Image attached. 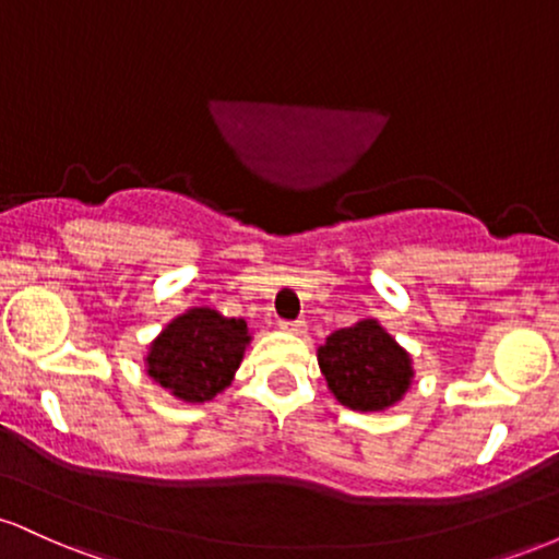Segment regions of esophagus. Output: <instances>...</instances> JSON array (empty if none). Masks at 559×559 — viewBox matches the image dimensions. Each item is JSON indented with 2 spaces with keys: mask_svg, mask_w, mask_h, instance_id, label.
Instances as JSON below:
<instances>
[{
  "mask_svg": "<svg viewBox=\"0 0 559 559\" xmlns=\"http://www.w3.org/2000/svg\"><path fill=\"white\" fill-rule=\"evenodd\" d=\"M281 329L286 333H305V320H281Z\"/></svg>",
  "mask_w": 559,
  "mask_h": 559,
  "instance_id": "obj_1",
  "label": "esophagus"
}]
</instances>
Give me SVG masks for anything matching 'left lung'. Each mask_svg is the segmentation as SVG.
Returning <instances> with one entry per match:
<instances>
[{
  "mask_svg": "<svg viewBox=\"0 0 559 559\" xmlns=\"http://www.w3.org/2000/svg\"><path fill=\"white\" fill-rule=\"evenodd\" d=\"M318 365L338 402L362 413L396 404L409 389V355L376 320H360L331 333L318 349Z\"/></svg>",
  "mask_w": 559,
  "mask_h": 559,
  "instance_id": "8db88e82",
  "label": "left lung"
}]
</instances>
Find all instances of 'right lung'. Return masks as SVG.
Wrapping results in <instances>:
<instances>
[{"label": "right lung", "instance_id": "obj_1", "mask_svg": "<svg viewBox=\"0 0 559 559\" xmlns=\"http://www.w3.org/2000/svg\"><path fill=\"white\" fill-rule=\"evenodd\" d=\"M247 344L241 318L194 307L155 338L146 355V373L178 400L207 402L228 386Z\"/></svg>", "mask_w": 559, "mask_h": 559}]
</instances>
